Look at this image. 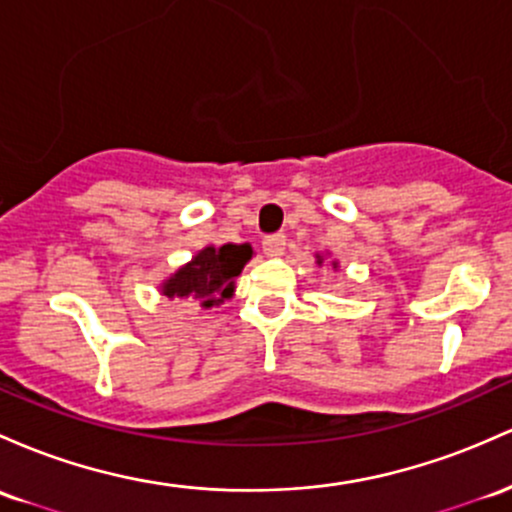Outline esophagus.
<instances>
[{
  "mask_svg": "<svg viewBox=\"0 0 512 512\" xmlns=\"http://www.w3.org/2000/svg\"><path fill=\"white\" fill-rule=\"evenodd\" d=\"M284 245H286V238H284L282 233L267 235V238L262 240V250H265V255H269V257H279V255H282Z\"/></svg>",
  "mask_w": 512,
  "mask_h": 512,
  "instance_id": "1",
  "label": "esophagus"
}]
</instances>
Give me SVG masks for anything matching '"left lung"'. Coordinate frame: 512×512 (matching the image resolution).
Wrapping results in <instances>:
<instances>
[{"mask_svg":"<svg viewBox=\"0 0 512 512\" xmlns=\"http://www.w3.org/2000/svg\"><path fill=\"white\" fill-rule=\"evenodd\" d=\"M323 262H325V255H323V252H316V265H318V267H323ZM330 265H333V269H338V267H340V262H338V260H330Z\"/></svg>","mask_w":512,"mask_h":512,"instance_id":"left-lung-1","label":"left lung"}]
</instances>
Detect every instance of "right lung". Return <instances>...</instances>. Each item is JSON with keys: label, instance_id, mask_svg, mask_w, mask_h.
I'll use <instances>...</instances> for the list:
<instances>
[{"label": "right lung", "instance_id": "right-lung-1", "mask_svg": "<svg viewBox=\"0 0 512 512\" xmlns=\"http://www.w3.org/2000/svg\"><path fill=\"white\" fill-rule=\"evenodd\" d=\"M255 250L250 243L206 245L187 262L162 279L160 294L167 299L189 301L199 308L221 306L235 294V279L252 260Z\"/></svg>", "mask_w": 512, "mask_h": 512}]
</instances>
